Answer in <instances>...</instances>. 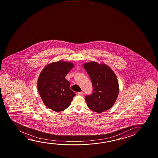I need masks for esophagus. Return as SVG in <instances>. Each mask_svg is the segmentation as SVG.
Masks as SVG:
<instances>
[{"instance_id": "obj_1", "label": "esophagus", "mask_w": 158, "mask_h": 158, "mask_svg": "<svg viewBox=\"0 0 158 158\" xmlns=\"http://www.w3.org/2000/svg\"><path fill=\"white\" fill-rule=\"evenodd\" d=\"M83 93L82 91H80V92H78V95H83Z\"/></svg>"}]
</instances>
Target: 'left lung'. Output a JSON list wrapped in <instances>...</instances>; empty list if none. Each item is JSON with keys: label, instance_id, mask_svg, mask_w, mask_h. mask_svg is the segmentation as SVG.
I'll return each mask as SVG.
<instances>
[{"label": "left lung", "instance_id": "left-lung-1", "mask_svg": "<svg viewBox=\"0 0 158 158\" xmlns=\"http://www.w3.org/2000/svg\"><path fill=\"white\" fill-rule=\"evenodd\" d=\"M83 67L90 78L93 91L85 96L88 107L97 113H101L112 107L119 93L116 76L109 66L95 62L86 63Z\"/></svg>", "mask_w": 158, "mask_h": 158}]
</instances>
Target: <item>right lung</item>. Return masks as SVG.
Wrapping results in <instances>:
<instances>
[{
	"label": "right lung",
	"instance_id": "right-lung-1",
	"mask_svg": "<svg viewBox=\"0 0 158 158\" xmlns=\"http://www.w3.org/2000/svg\"><path fill=\"white\" fill-rule=\"evenodd\" d=\"M74 64L58 61L46 65L39 75L37 89L44 105L56 112L68 108L75 94L70 88V83L65 79Z\"/></svg>",
	"mask_w": 158,
	"mask_h": 158
}]
</instances>
